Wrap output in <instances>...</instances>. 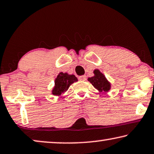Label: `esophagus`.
Returning <instances> with one entry per match:
<instances>
[{
  "mask_svg": "<svg viewBox=\"0 0 154 154\" xmlns=\"http://www.w3.org/2000/svg\"><path fill=\"white\" fill-rule=\"evenodd\" d=\"M79 80L80 81H85L86 80V75H81V76H79Z\"/></svg>",
  "mask_w": 154,
  "mask_h": 154,
  "instance_id": "1",
  "label": "esophagus"
}]
</instances>
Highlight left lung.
I'll list each match as a JSON object with an SVG mask.
<instances>
[{"instance_id": "8db88e82", "label": "left lung", "mask_w": 154, "mask_h": 154, "mask_svg": "<svg viewBox=\"0 0 154 154\" xmlns=\"http://www.w3.org/2000/svg\"><path fill=\"white\" fill-rule=\"evenodd\" d=\"M94 76L89 78L88 81L92 85L100 92H108L110 88V85L107 81L106 77L99 70H94Z\"/></svg>"}]
</instances>
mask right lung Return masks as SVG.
Masks as SVG:
<instances>
[{"mask_svg":"<svg viewBox=\"0 0 154 154\" xmlns=\"http://www.w3.org/2000/svg\"><path fill=\"white\" fill-rule=\"evenodd\" d=\"M77 81V78L74 75H68L66 73H60L55 81V88L53 94L59 96L68 90L73 82Z\"/></svg>","mask_w":154,"mask_h":154,"instance_id":"1","label":"right lung"}]
</instances>
